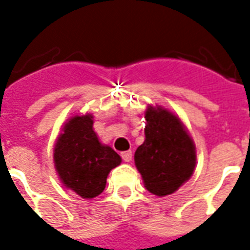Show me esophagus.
Returning <instances> with one entry per match:
<instances>
[{"label": "esophagus", "mask_w": 250, "mask_h": 250, "mask_svg": "<svg viewBox=\"0 0 250 250\" xmlns=\"http://www.w3.org/2000/svg\"><path fill=\"white\" fill-rule=\"evenodd\" d=\"M122 159L125 163H129L132 160V152L131 150H125V152H122Z\"/></svg>", "instance_id": "obj_1"}]
</instances>
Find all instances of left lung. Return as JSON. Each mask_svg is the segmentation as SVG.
<instances>
[{"label":"left lung","mask_w":250,"mask_h":250,"mask_svg":"<svg viewBox=\"0 0 250 250\" xmlns=\"http://www.w3.org/2000/svg\"><path fill=\"white\" fill-rule=\"evenodd\" d=\"M146 140L135 152V165L149 193L165 197L193 176L195 146L180 118L161 106H148Z\"/></svg>","instance_id":"left-lung-1"}]
</instances>
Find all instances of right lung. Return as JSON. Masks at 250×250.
<instances>
[{"label": "right lung", "mask_w": 250, "mask_h": 250, "mask_svg": "<svg viewBox=\"0 0 250 250\" xmlns=\"http://www.w3.org/2000/svg\"><path fill=\"white\" fill-rule=\"evenodd\" d=\"M53 163L66 188L85 199L100 195L111 169L122 163L111 146L98 140L93 115H74L66 122L55 144Z\"/></svg>", "instance_id": "obj_1"}]
</instances>
